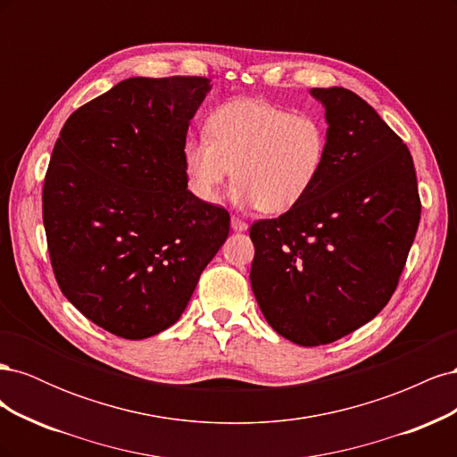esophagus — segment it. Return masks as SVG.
Listing matches in <instances>:
<instances>
[{
    "label": "esophagus",
    "mask_w": 457,
    "mask_h": 457,
    "mask_svg": "<svg viewBox=\"0 0 457 457\" xmlns=\"http://www.w3.org/2000/svg\"><path fill=\"white\" fill-rule=\"evenodd\" d=\"M230 227H232V230H237V232H244V230H247V223L245 220H242L240 217H237V215H232V219H230Z\"/></svg>",
    "instance_id": "1"
}]
</instances>
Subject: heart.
<instances>
[{
  "instance_id": "heart-1",
  "label": "heart",
  "mask_w": 457,
  "mask_h": 457,
  "mask_svg": "<svg viewBox=\"0 0 457 457\" xmlns=\"http://www.w3.org/2000/svg\"><path fill=\"white\" fill-rule=\"evenodd\" d=\"M328 154L329 128L322 116L234 99L213 110L204 135L185 143L183 170L188 190L205 204L219 200L232 175L238 205L284 213L309 196Z\"/></svg>"
}]
</instances>
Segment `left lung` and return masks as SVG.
<instances>
[{
    "mask_svg": "<svg viewBox=\"0 0 457 457\" xmlns=\"http://www.w3.org/2000/svg\"><path fill=\"white\" fill-rule=\"evenodd\" d=\"M311 95L326 108V170L305 200L250 228L261 312L301 347L334 343L378 316L421 215L410 150L376 110L343 87Z\"/></svg>",
    "mask_w": 457,
    "mask_h": 457,
    "instance_id": "8db88e82",
    "label": "left lung"
}]
</instances>
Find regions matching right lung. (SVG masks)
<instances>
[{"label": "right lung", "instance_id": "1", "mask_svg": "<svg viewBox=\"0 0 457 457\" xmlns=\"http://www.w3.org/2000/svg\"><path fill=\"white\" fill-rule=\"evenodd\" d=\"M210 91L200 76L129 78L66 120L44 181L64 297L123 339L168 329L228 237L225 207L187 188L183 146Z\"/></svg>", "mask_w": 457, "mask_h": 457}]
</instances>
